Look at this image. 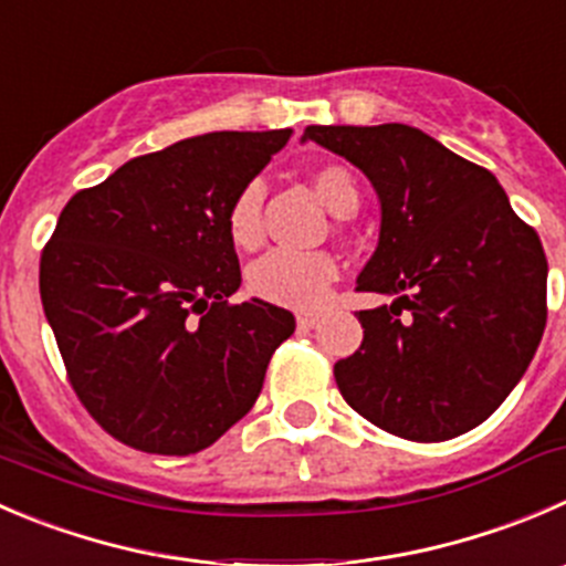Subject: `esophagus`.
Listing matches in <instances>:
<instances>
[{
  "label": "esophagus",
  "mask_w": 566,
  "mask_h": 566,
  "mask_svg": "<svg viewBox=\"0 0 566 566\" xmlns=\"http://www.w3.org/2000/svg\"><path fill=\"white\" fill-rule=\"evenodd\" d=\"M317 323H321V317L317 315H312V312H304V315H298V328H315Z\"/></svg>",
  "instance_id": "esophagus-1"
}]
</instances>
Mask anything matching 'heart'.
<instances>
[{
	"instance_id": "heart-1",
	"label": "heart",
	"mask_w": 566,
	"mask_h": 566,
	"mask_svg": "<svg viewBox=\"0 0 566 566\" xmlns=\"http://www.w3.org/2000/svg\"><path fill=\"white\" fill-rule=\"evenodd\" d=\"M310 179L315 193L334 216H354L359 207V190L348 168L326 163V166L312 168ZM262 205H265L262 182H249L234 196L227 212V232L238 249L251 251L262 243V234H265ZM337 276V262L323 251L279 249L249 268V290L268 304L290 306V310H317L326 304Z\"/></svg>"
}]
</instances>
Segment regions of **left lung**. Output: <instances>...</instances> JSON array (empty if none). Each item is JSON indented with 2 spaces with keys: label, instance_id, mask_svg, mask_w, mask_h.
<instances>
[{
  "label": "left lung",
  "instance_id": "obj_1",
  "mask_svg": "<svg viewBox=\"0 0 566 566\" xmlns=\"http://www.w3.org/2000/svg\"><path fill=\"white\" fill-rule=\"evenodd\" d=\"M304 140L354 163L381 201L356 290L392 304L356 312L365 337L334 365L339 392L403 440L475 429L517 387L545 332L539 234L486 168L415 126H306Z\"/></svg>",
  "mask_w": 566,
  "mask_h": 566
}]
</instances>
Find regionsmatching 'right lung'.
<instances>
[{"mask_svg":"<svg viewBox=\"0 0 566 566\" xmlns=\"http://www.w3.org/2000/svg\"><path fill=\"white\" fill-rule=\"evenodd\" d=\"M290 129L210 132L135 157L63 207L41 254V301L93 420L163 457L210 448L254 406L293 312L229 304L234 196Z\"/></svg>","mask_w":566,"mask_h":566,"instance_id":"right-lung-1","label":"right lung"}]
</instances>
